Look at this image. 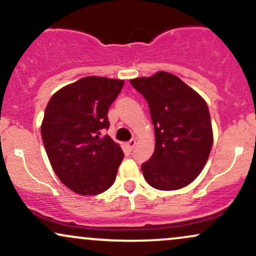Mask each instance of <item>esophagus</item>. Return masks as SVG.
<instances>
[{"instance_id": "obj_1", "label": "esophagus", "mask_w": 256, "mask_h": 256, "mask_svg": "<svg viewBox=\"0 0 256 256\" xmlns=\"http://www.w3.org/2000/svg\"><path fill=\"white\" fill-rule=\"evenodd\" d=\"M136 144H137V140H134H134H131L128 142V148H130L131 150H134V148L136 146Z\"/></svg>"}]
</instances>
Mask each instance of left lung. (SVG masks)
I'll use <instances>...</instances> for the list:
<instances>
[{"mask_svg":"<svg viewBox=\"0 0 256 256\" xmlns=\"http://www.w3.org/2000/svg\"><path fill=\"white\" fill-rule=\"evenodd\" d=\"M149 104L155 152L142 164L144 178L161 190L182 188L204 168L214 134L205 100L173 74L130 80Z\"/></svg>","mask_w":256,"mask_h":256,"instance_id":"left-lung-1","label":"left lung"}]
</instances>
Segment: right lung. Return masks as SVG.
Instances as JSON below:
<instances>
[{"label":"right lung","mask_w":256,"mask_h":256,"mask_svg":"<svg viewBox=\"0 0 256 256\" xmlns=\"http://www.w3.org/2000/svg\"><path fill=\"white\" fill-rule=\"evenodd\" d=\"M122 86V80L88 76L60 89L46 106V154L60 180L78 194H100L116 181L124 152L100 134L110 128L107 113Z\"/></svg>","instance_id":"1"}]
</instances>
